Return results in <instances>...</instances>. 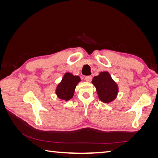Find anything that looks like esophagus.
Masks as SVG:
<instances>
[{"label": "esophagus", "instance_id": "esophagus-1", "mask_svg": "<svg viewBox=\"0 0 158 158\" xmlns=\"http://www.w3.org/2000/svg\"><path fill=\"white\" fill-rule=\"evenodd\" d=\"M85 80L87 81V82H91L92 80V76H86L85 77Z\"/></svg>", "mask_w": 158, "mask_h": 158}]
</instances>
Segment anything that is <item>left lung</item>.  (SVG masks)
<instances>
[{
	"instance_id": "8db88e82",
	"label": "left lung",
	"mask_w": 158,
	"mask_h": 158,
	"mask_svg": "<svg viewBox=\"0 0 158 158\" xmlns=\"http://www.w3.org/2000/svg\"><path fill=\"white\" fill-rule=\"evenodd\" d=\"M92 83L103 102L109 103L115 99L118 92L117 85L107 72L101 73L99 76L94 77Z\"/></svg>"
}]
</instances>
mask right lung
Instances as JSON below:
<instances>
[{
    "label": "right lung",
    "instance_id": "obj_1",
    "mask_svg": "<svg viewBox=\"0 0 158 158\" xmlns=\"http://www.w3.org/2000/svg\"><path fill=\"white\" fill-rule=\"evenodd\" d=\"M80 81V78L79 76H74L70 73H66L62 82L56 88V95L59 98L68 101L73 97L76 85Z\"/></svg>",
    "mask_w": 158,
    "mask_h": 158
}]
</instances>
